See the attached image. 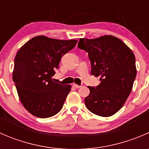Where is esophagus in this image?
<instances>
[{
	"label": "esophagus",
	"mask_w": 149,
	"mask_h": 149,
	"mask_svg": "<svg viewBox=\"0 0 149 149\" xmlns=\"http://www.w3.org/2000/svg\"><path fill=\"white\" fill-rule=\"evenodd\" d=\"M73 87L74 88H80L81 86L80 85H77V84H73Z\"/></svg>",
	"instance_id": "34e87169"
}]
</instances>
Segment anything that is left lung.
Wrapping results in <instances>:
<instances>
[{
	"instance_id": "1",
	"label": "left lung",
	"mask_w": 149,
	"mask_h": 149,
	"mask_svg": "<svg viewBox=\"0 0 149 149\" xmlns=\"http://www.w3.org/2000/svg\"><path fill=\"white\" fill-rule=\"evenodd\" d=\"M78 47L88 54L91 75L100 76L97 87L88 86L84 99L87 109L95 115L109 117L120 110L133 88L136 77V58L122 40L112 35L80 39Z\"/></svg>"
}]
</instances>
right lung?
<instances>
[{
	"label": "right lung",
	"mask_w": 149,
	"mask_h": 149,
	"mask_svg": "<svg viewBox=\"0 0 149 149\" xmlns=\"http://www.w3.org/2000/svg\"><path fill=\"white\" fill-rule=\"evenodd\" d=\"M76 43L37 36L19 49L12 77L21 102L31 115L47 118L62 109L71 86L52 81V76L61 58Z\"/></svg>",
	"instance_id": "right-lung-1"
}]
</instances>
